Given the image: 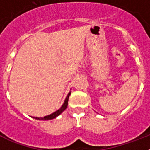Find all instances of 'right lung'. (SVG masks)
Masks as SVG:
<instances>
[{
    "mask_svg": "<svg viewBox=\"0 0 150 150\" xmlns=\"http://www.w3.org/2000/svg\"><path fill=\"white\" fill-rule=\"evenodd\" d=\"M70 95H71V92H69L68 95H67V96L66 97L65 100H64V104H63V105L62 106V107H61L60 109L58 110L57 111L54 112L53 113H52V114L48 115V116H44V117H32V118H34V119H36V120H52V119H55V118H56L57 116H59V115H60L64 110H65V109L67 108V104H68V98H69V96H70Z\"/></svg>",
    "mask_w": 150,
    "mask_h": 150,
    "instance_id": "add662e5",
    "label": "right lung"
}]
</instances>
